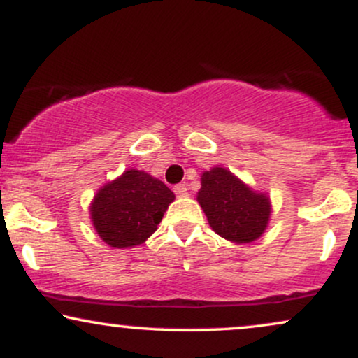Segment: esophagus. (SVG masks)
<instances>
[{"mask_svg":"<svg viewBox=\"0 0 358 358\" xmlns=\"http://www.w3.org/2000/svg\"><path fill=\"white\" fill-rule=\"evenodd\" d=\"M173 192H175L176 196H187V193H188L185 185H176V187L173 188Z\"/></svg>","mask_w":358,"mask_h":358,"instance_id":"34e87169","label":"esophagus"}]
</instances>
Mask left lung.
Wrapping results in <instances>:
<instances>
[{"label":"left lung","instance_id":"1","mask_svg":"<svg viewBox=\"0 0 358 358\" xmlns=\"http://www.w3.org/2000/svg\"><path fill=\"white\" fill-rule=\"evenodd\" d=\"M200 183L196 202L213 232L236 244H249L264 234L273 212L268 193L252 190L224 166L203 171Z\"/></svg>","mask_w":358,"mask_h":358}]
</instances>
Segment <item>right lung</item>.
Returning <instances> with one entry per match:
<instances>
[{
	"label": "right lung",
	"mask_w": 358,
	"mask_h": 358,
	"mask_svg": "<svg viewBox=\"0 0 358 358\" xmlns=\"http://www.w3.org/2000/svg\"><path fill=\"white\" fill-rule=\"evenodd\" d=\"M175 193L158 178L129 168L101 187L90 202V220L110 248L143 244L158 229Z\"/></svg>",
	"instance_id": "1"
}]
</instances>
